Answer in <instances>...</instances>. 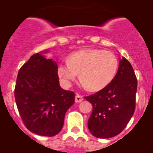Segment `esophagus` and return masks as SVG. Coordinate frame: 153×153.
Masks as SVG:
<instances>
[{
    "label": "esophagus",
    "instance_id": "1",
    "mask_svg": "<svg viewBox=\"0 0 153 153\" xmlns=\"http://www.w3.org/2000/svg\"><path fill=\"white\" fill-rule=\"evenodd\" d=\"M83 100V97H82L81 95H79V94H76L75 96V102L76 103H79V102H81Z\"/></svg>",
    "mask_w": 153,
    "mask_h": 153
}]
</instances>
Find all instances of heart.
Returning <instances> with one entry per match:
<instances>
[{
    "instance_id": "1",
    "label": "heart",
    "mask_w": 153,
    "mask_h": 153,
    "mask_svg": "<svg viewBox=\"0 0 153 153\" xmlns=\"http://www.w3.org/2000/svg\"><path fill=\"white\" fill-rule=\"evenodd\" d=\"M118 61L111 51L98 48H86L73 53L68 62L57 66V74L66 84H70L79 74L86 89L98 91L108 86L114 79Z\"/></svg>"
}]
</instances>
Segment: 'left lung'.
<instances>
[{
    "label": "left lung",
    "instance_id": "left-lung-1",
    "mask_svg": "<svg viewBox=\"0 0 153 153\" xmlns=\"http://www.w3.org/2000/svg\"><path fill=\"white\" fill-rule=\"evenodd\" d=\"M137 89L132 65L123 57L111 82L96 93L84 97L92 105L88 128L94 137L111 138L125 128L135 111Z\"/></svg>",
    "mask_w": 153,
    "mask_h": 153
}]
</instances>
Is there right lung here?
Returning <instances> with one entry per match:
<instances>
[{
    "label": "right lung",
    "mask_w": 153,
    "mask_h": 153,
    "mask_svg": "<svg viewBox=\"0 0 153 153\" xmlns=\"http://www.w3.org/2000/svg\"><path fill=\"white\" fill-rule=\"evenodd\" d=\"M14 95L26 128L45 137H53L61 131L75 96L74 92L60 86L57 63L42 53L31 56L19 69Z\"/></svg>",
    "instance_id": "1"
}]
</instances>
